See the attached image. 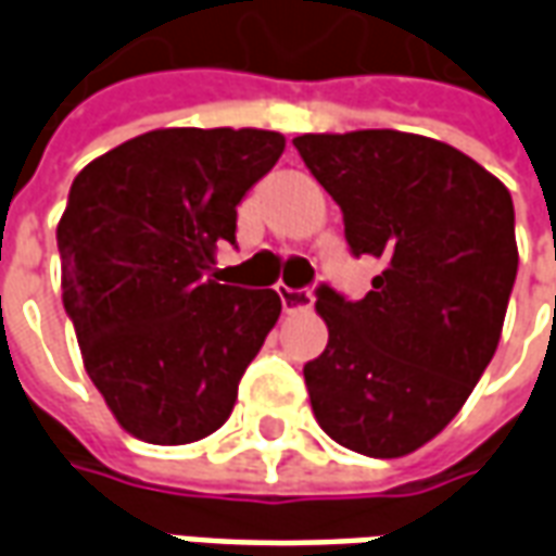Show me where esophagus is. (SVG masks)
<instances>
[{
	"instance_id": "1",
	"label": "esophagus",
	"mask_w": 556,
	"mask_h": 556,
	"mask_svg": "<svg viewBox=\"0 0 556 556\" xmlns=\"http://www.w3.org/2000/svg\"><path fill=\"white\" fill-rule=\"evenodd\" d=\"M279 301H282V309L286 313H301V309H309L313 306V291L309 289H289V286H277Z\"/></svg>"
}]
</instances>
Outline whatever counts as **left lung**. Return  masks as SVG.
Wrapping results in <instances>:
<instances>
[{
  "label": "left lung",
  "mask_w": 556,
  "mask_h": 556,
  "mask_svg": "<svg viewBox=\"0 0 556 556\" xmlns=\"http://www.w3.org/2000/svg\"><path fill=\"white\" fill-rule=\"evenodd\" d=\"M294 148L342 211L351 255L384 262L363 301L315 289L330 339L303 366L313 414L354 453L408 455L462 410L497 351L518 274L513 195L417 134H303Z\"/></svg>",
  "instance_id": "1"
}]
</instances>
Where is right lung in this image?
I'll use <instances>...</instances> for the list:
<instances>
[{
	"label": "right lung",
	"instance_id": "obj_1",
	"mask_svg": "<svg viewBox=\"0 0 556 556\" xmlns=\"http://www.w3.org/2000/svg\"><path fill=\"white\" fill-rule=\"evenodd\" d=\"M274 130L166 127L79 172L59 219L62 301L86 372L134 438L193 443L229 419L282 301L207 277L238 205L274 169Z\"/></svg>",
	"mask_w": 556,
	"mask_h": 556
}]
</instances>
